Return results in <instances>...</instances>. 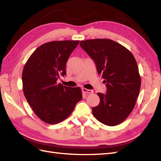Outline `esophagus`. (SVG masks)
<instances>
[{"label":"esophagus","mask_w":161,"mask_h":161,"mask_svg":"<svg viewBox=\"0 0 161 161\" xmlns=\"http://www.w3.org/2000/svg\"><path fill=\"white\" fill-rule=\"evenodd\" d=\"M82 91H83V92H84L86 94H92L93 92V90H89V89H86L85 88H82Z\"/></svg>","instance_id":"1"}]
</instances>
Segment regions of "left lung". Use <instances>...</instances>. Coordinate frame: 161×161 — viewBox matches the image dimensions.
<instances>
[{
	"label": "left lung",
	"instance_id": "obj_1",
	"mask_svg": "<svg viewBox=\"0 0 161 161\" xmlns=\"http://www.w3.org/2000/svg\"><path fill=\"white\" fill-rule=\"evenodd\" d=\"M80 46L96 64L107 93L98 92L100 103L92 109L94 116L108 126L125 121L133 111L141 87L137 62L129 49L108 39L80 41Z\"/></svg>",
	"mask_w": 161,
	"mask_h": 161
}]
</instances>
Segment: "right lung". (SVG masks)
Here are the masks:
<instances>
[{
  "label": "right lung",
  "mask_w": 161,
  "mask_h": 161,
  "mask_svg": "<svg viewBox=\"0 0 161 161\" xmlns=\"http://www.w3.org/2000/svg\"><path fill=\"white\" fill-rule=\"evenodd\" d=\"M80 41H53L36 48L22 72V88L28 104L39 118L56 125L67 118L81 100L79 87L57 84L66 75V64Z\"/></svg>",
  "instance_id": "obj_1"
}]
</instances>
